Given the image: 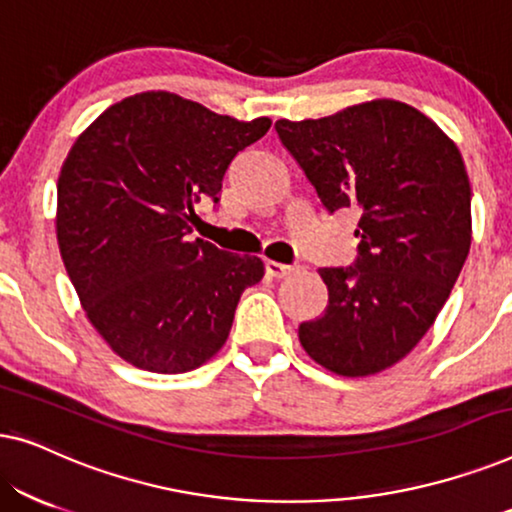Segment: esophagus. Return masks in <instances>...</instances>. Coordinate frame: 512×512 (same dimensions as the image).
Wrapping results in <instances>:
<instances>
[{
    "label": "esophagus",
    "mask_w": 512,
    "mask_h": 512,
    "mask_svg": "<svg viewBox=\"0 0 512 512\" xmlns=\"http://www.w3.org/2000/svg\"><path fill=\"white\" fill-rule=\"evenodd\" d=\"M296 270H298L296 265H284V263H277V261L265 263V272H268V277H272V279H284V277L293 275Z\"/></svg>",
    "instance_id": "1"
}]
</instances>
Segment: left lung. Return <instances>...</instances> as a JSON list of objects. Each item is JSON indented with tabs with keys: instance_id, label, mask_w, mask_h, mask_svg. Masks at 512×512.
<instances>
[{
	"instance_id": "obj_1",
	"label": "left lung",
	"mask_w": 512,
	"mask_h": 512,
	"mask_svg": "<svg viewBox=\"0 0 512 512\" xmlns=\"http://www.w3.org/2000/svg\"><path fill=\"white\" fill-rule=\"evenodd\" d=\"M328 212L356 207L359 261L321 268L328 305L300 345L342 377L382 373L433 326L471 249V184L457 144L422 111L370 100L275 123Z\"/></svg>"
}]
</instances>
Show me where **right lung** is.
<instances>
[{
  "label": "right lung",
  "mask_w": 512,
  "mask_h": 512,
  "mask_svg": "<svg viewBox=\"0 0 512 512\" xmlns=\"http://www.w3.org/2000/svg\"><path fill=\"white\" fill-rule=\"evenodd\" d=\"M270 125L146 90L76 137L58 177V247L88 321L123 361L177 375L226 345L263 261L186 235L195 202H219L230 160Z\"/></svg>",
  "instance_id": "obj_1"
}]
</instances>
